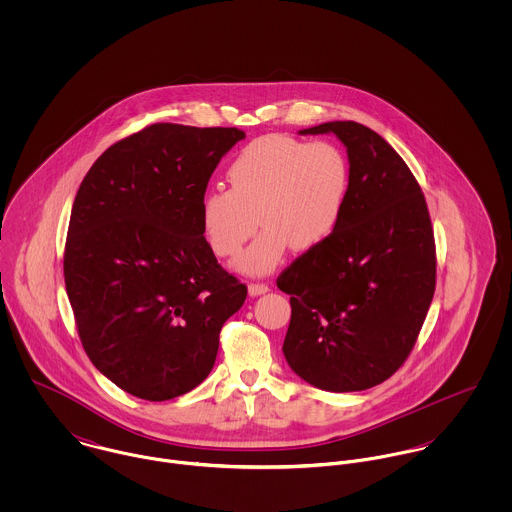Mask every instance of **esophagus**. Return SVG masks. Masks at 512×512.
Returning a JSON list of instances; mask_svg holds the SVG:
<instances>
[{
  "instance_id": "34e87169",
  "label": "esophagus",
  "mask_w": 512,
  "mask_h": 512,
  "mask_svg": "<svg viewBox=\"0 0 512 512\" xmlns=\"http://www.w3.org/2000/svg\"><path fill=\"white\" fill-rule=\"evenodd\" d=\"M270 292V288L266 284H248V295L250 297H258L264 293Z\"/></svg>"
}]
</instances>
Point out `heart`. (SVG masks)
I'll list each match as a JSON object with an SVG mask.
<instances>
[{"instance_id": "heart-1", "label": "heart", "mask_w": 512, "mask_h": 512, "mask_svg": "<svg viewBox=\"0 0 512 512\" xmlns=\"http://www.w3.org/2000/svg\"><path fill=\"white\" fill-rule=\"evenodd\" d=\"M228 181L230 191L209 189L201 197L205 238L220 258L236 256L258 220L264 230L232 266L266 276L292 246L315 250L335 234L351 193V167L335 144L268 134L240 149Z\"/></svg>"}]
</instances>
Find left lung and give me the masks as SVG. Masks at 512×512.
Segmentation results:
<instances>
[{
  "mask_svg": "<svg viewBox=\"0 0 512 512\" xmlns=\"http://www.w3.org/2000/svg\"><path fill=\"white\" fill-rule=\"evenodd\" d=\"M347 147L351 193L335 234L278 278L292 295L284 357L315 388L357 392L390 378L410 355L436 290L428 205L404 159L357 122H325Z\"/></svg>",
  "mask_w": 512,
  "mask_h": 512,
  "instance_id": "8db88e82",
  "label": "left lung"
}]
</instances>
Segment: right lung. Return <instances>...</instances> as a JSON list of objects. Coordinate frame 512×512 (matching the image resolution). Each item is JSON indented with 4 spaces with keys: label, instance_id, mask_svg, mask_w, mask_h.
<instances>
[{
    "label": "right lung",
    "instance_id": "add662e5",
    "mask_svg": "<svg viewBox=\"0 0 512 512\" xmlns=\"http://www.w3.org/2000/svg\"><path fill=\"white\" fill-rule=\"evenodd\" d=\"M236 128L153 124L108 147L74 197L65 284L82 347L149 402L199 386L246 286L203 236L201 197Z\"/></svg>",
    "mask_w": 512,
    "mask_h": 512
}]
</instances>
